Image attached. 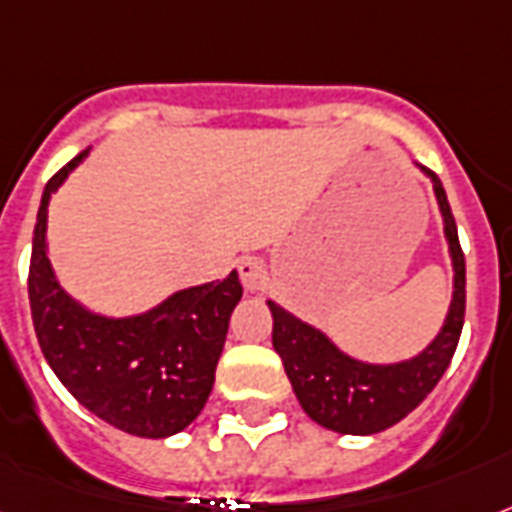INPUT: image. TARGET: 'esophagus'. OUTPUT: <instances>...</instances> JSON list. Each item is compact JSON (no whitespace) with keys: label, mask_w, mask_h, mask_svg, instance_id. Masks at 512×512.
Here are the masks:
<instances>
[{"label":"esophagus","mask_w":512,"mask_h":512,"mask_svg":"<svg viewBox=\"0 0 512 512\" xmlns=\"http://www.w3.org/2000/svg\"><path fill=\"white\" fill-rule=\"evenodd\" d=\"M239 276H241V284H244L249 292H255L265 287L268 271H265V263L260 260V257H244V260L239 263Z\"/></svg>","instance_id":"obj_1"}]
</instances>
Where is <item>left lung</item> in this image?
I'll list each match as a JSON object with an SVG mask.
<instances>
[{
	"instance_id": "obj_1",
	"label": "left lung",
	"mask_w": 512,
	"mask_h": 512,
	"mask_svg": "<svg viewBox=\"0 0 512 512\" xmlns=\"http://www.w3.org/2000/svg\"><path fill=\"white\" fill-rule=\"evenodd\" d=\"M424 171L435 182L440 214L446 222L448 249L454 260V300L443 330L419 357L397 365H368L351 360L319 330L268 300L273 314V349L282 357L284 373L290 378L303 411L317 424L341 435H376L403 421L438 386L462 335L467 300L464 252L459 247L446 190L440 185L438 174Z\"/></svg>"
}]
</instances>
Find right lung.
I'll list each match as a JSON object with an SVG mask.
<instances>
[{
  "label": "right lung",
  "instance_id": "add662e5",
  "mask_svg": "<svg viewBox=\"0 0 512 512\" xmlns=\"http://www.w3.org/2000/svg\"><path fill=\"white\" fill-rule=\"evenodd\" d=\"M85 155L56 171L42 193L29 265L34 333L77 403L128 435L169 438L209 400L230 314L241 300L239 273L177 292L142 317L107 319L77 306L53 276L45 228L50 195Z\"/></svg>",
  "mask_w": 512,
  "mask_h": 512
}]
</instances>
